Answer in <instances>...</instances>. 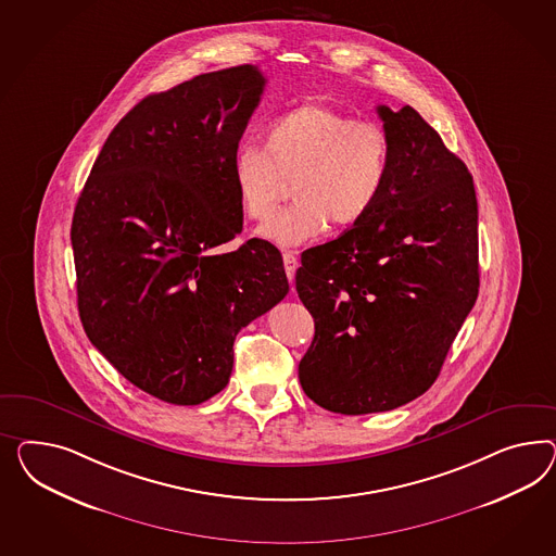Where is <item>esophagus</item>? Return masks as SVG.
<instances>
[{"mask_svg": "<svg viewBox=\"0 0 556 556\" xmlns=\"http://www.w3.org/2000/svg\"><path fill=\"white\" fill-rule=\"evenodd\" d=\"M283 265H286L287 277H289V281L293 283V279H295V270H298V256L295 253H291V251H287L283 253Z\"/></svg>", "mask_w": 556, "mask_h": 556, "instance_id": "1", "label": "esophagus"}]
</instances>
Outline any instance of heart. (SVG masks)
I'll list each match as a JSON object with an SVG mask.
<instances>
[{
    "label": "heart",
    "mask_w": 556,
    "mask_h": 556,
    "mask_svg": "<svg viewBox=\"0 0 556 556\" xmlns=\"http://www.w3.org/2000/svg\"><path fill=\"white\" fill-rule=\"evenodd\" d=\"M391 172V141L376 121L354 119L326 103H301L270 121L263 148L240 146L230 178L249 220L269 218L293 184L295 204L256 235L279 247H300L328 226L352 228L375 211Z\"/></svg>",
    "instance_id": "b5f03b06"
}]
</instances>
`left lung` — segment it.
Listing matches in <instances>:
<instances>
[{
    "instance_id": "1",
    "label": "left lung",
    "mask_w": 556,
    "mask_h": 556,
    "mask_svg": "<svg viewBox=\"0 0 556 556\" xmlns=\"http://www.w3.org/2000/svg\"><path fill=\"white\" fill-rule=\"evenodd\" d=\"M387 188L361 225L301 255L316 321L303 392L331 413L392 410L429 391L478 300V200L467 165L413 106H376Z\"/></svg>"
}]
</instances>
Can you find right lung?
<instances>
[{
  "mask_svg": "<svg viewBox=\"0 0 556 556\" xmlns=\"http://www.w3.org/2000/svg\"><path fill=\"white\" fill-rule=\"evenodd\" d=\"M265 89L251 64L194 76L115 125L76 202L83 328L137 389L200 405L228 384L235 338L289 291L267 240L242 230L232 155Z\"/></svg>",
  "mask_w": 556,
  "mask_h": 556,
  "instance_id": "obj_1",
  "label": "right lung"
}]
</instances>
